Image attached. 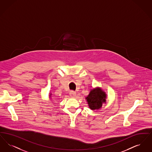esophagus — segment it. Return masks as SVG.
Segmentation results:
<instances>
[{
  "mask_svg": "<svg viewBox=\"0 0 152 152\" xmlns=\"http://www.w3.org/2000/svg\"><path fill=\"white\" fill-rule=\"evenodd\" d=\"M76 92H74V91H71L70 92H69V96L71 97H72V98H74L75 96H76Z\"/></svg>",
  "mask_w": 152,
  "mask_h": 152,
  "instance_id": "obj_1",
  "label": "esophagus"
}]
</instances>
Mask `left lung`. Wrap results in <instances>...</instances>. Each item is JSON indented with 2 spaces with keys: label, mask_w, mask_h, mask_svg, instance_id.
<instances>
[{
  "label": "left lung",
  "mask_w": 152,
  "mask_h": 152,
  "mask_svg": "<svg viewBox=\"0 0 152 152\" xmlns=\"http://www.w3.org/2000/svg\"><path fill=\"white\" fill-rule=\"evenodd\" d=\"M107 95L101 87H97L90 90L89 94L86 97L89 108L92 110L102 108L103 104H106Z\"/></svg>",
  "instance_id": "left-lung-1"
}]
</instances>
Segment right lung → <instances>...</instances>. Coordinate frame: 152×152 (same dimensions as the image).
I'll return each instance as SVG.
<instances>
[{
    "mask_svg": "<svg viewBox=\"0 0 152 152\" xmlns=\"http://www.w3.org/2000/svg\"><path fill=\"white\" fill-rule=\"evenodd\" d=\"M51 95H52V94H50V95H49V97H50V99H51L52 98H51Z\"/></svg>",
    "mask_w": 152,
    "mask_h": 152,
    "instance_id": "1",
    "label": "right lung"
}]
</instances>
